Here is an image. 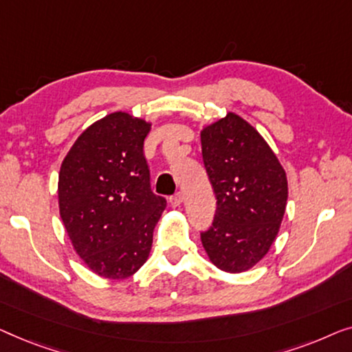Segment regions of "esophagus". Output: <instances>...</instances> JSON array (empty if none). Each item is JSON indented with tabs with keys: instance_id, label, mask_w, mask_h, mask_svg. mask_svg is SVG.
I'll return each instance as SVG.
<instances>
[{
	"instance_id": "34e87169",
	"label": "esophagus",
	"mask_w": 352,
	"mask_h": 352,
	"mask_svg": "<svg viewBox=\"0 0 352 352\" xmlns=\"http://www.w3.org/2000/svg\"><path fill=\"white\" fill-rule=\"evenodd\" d=\"M169 202H170V204H172V207H178V206H180L182 202H183V195H182L180 191L175 192V195L172 196L170 199H169Z\"/></svg>"
}]
</instances>
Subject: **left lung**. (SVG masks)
I'll return each mask as SVG.
<instances>
[{
    "instance_id": "obj_1",
    "label": "left lung",
    "mask_w": 352,
    "mask_h": 352,
    "mask_svg": "<svg viewBox=\"0 0 352 352\" xmlns=\"http://www.w3.org/2000/svg\"><path fill=\"white\" fill-rule=\"evenodd\" d=\"M201 145L217 197L202 247L219 270L244 273L268 254L279 232L289 196L285 170L260 132L236 113L202 129Z\"/></svg>"
}]
</instances>
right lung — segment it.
<instances>
[{
  "instance_id": "right-lung-1",
  "label": "right lung",
  "mask_w": 352,
  "mask_h": 352,
  "mask_svg": "<svg viewBox=\"0 0 352 352\" xmlns=\"http://www.w3.org/2000/svg\"><path fill=\"white\" fill-rule=\"evenodd\" d=\"M150 131L151 122L110 113L76 138L58 172V210L73 249L105 279L142 268L167 206L151 191L143 155Z\"/></svg>"
}]
</instances>
